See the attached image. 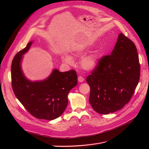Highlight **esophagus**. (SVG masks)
Returning a JSON list of instances; mask_svg holds the SVG:
<instances>
[{
    "instance_id": "esophagus-1",
    "label": "esophagus",
    "mask_w": 149,
    "mask_h": 149,
    "mask_svg": "<svg viewBox=\"0 0 149 149\" xmlns=\"http://www.w3.org/2000/svg\"><path fill=\"white\" fill-rule=\"evenodd\" d=\"M78 80H79V82L82 83V82H83V81H84V78H83V77H81V76H79V77H78Z\"/></svg>"
}]
</instances>
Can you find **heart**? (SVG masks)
<instances>
[{"mask_svg":"<svg viewBox=\"0 0 149 149\" xmlns=\"http://www.w3.org/2000/svg\"><path fill=\"white\" fill-rule=\"evenodd\" d=\"M75 55L77 56H81L84 54V51L83 49H79L75 51ZM64 61L68 64H72L74 63L73 58L71 56L69 55H66L63 58ZM98 57L95 54H92L88 56L84 57L81 61V65L83 68L86 70H91L94 69L98 65Z\"/></svg>","mask_w":149,"mask_h":149,"instance_id":"heart-1","label":"heart"}]
</instances>
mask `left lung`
Returning a JSON list of instances; mask_svg holds the SVG:
<instances>
[{
    "instance_id": "left-lung-1",
    "label": "left lung",
    "mask_w": 149,
    "mask_h": 149,
    "mask_svg": "<svg viewBox=\"0 0 149 149\" xmlns=\"http://www.w3.org/2000/svg\"><path fill=\"white\" fill-rule=\"evenodd\" d=\"M88 76L89 103L100 114L113 113L129 102L138 84L140 65L136 46L120 33L111 54L103 56Z\"/></svg>"
}]
</instances>
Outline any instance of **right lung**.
Masks as SVG:
<instances>
[{"label": "right lung", "instance_id": "right-lung-1", "mask_svg": "<svg viewBox=\"0 0 149 149\" xmlns=\"http://www.w3.org/2000/svg\"><path fill=\"white\" fill-rule=\"evenodd\" d=\"M33 42L20 51L12 61L11 83L14 94L28 112L38 119L52 120L59 117L68 104L69 92L77 84L75 70L61 72L53 70L43 81H31L23 74L22 56L29 49Z\"/></svg>", "mask_w": 149, "mask_h": 149}]
</instances>
